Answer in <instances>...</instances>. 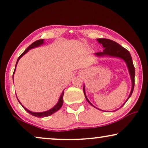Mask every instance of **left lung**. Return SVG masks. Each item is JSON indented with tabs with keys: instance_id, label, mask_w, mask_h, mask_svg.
Returning a JSON list of instances; mask_svg holds the SVG:
<instances>
[{
	"instance_id": "8db88e82",
	"label": "left lung",
	"mask_w": 148,
	"mask_h": 148,
	"mask_svg": "<svg viewBox=\"0 0 148 148\" xmlns=\"http://www.w3.org/2000/svg\"><path fill=\"white\" fill-rule=\"evenodd\" d=\"M97 41L99 42L102 44L103 47H104L103 51L102 52H97L95 53L96 56H112V57H116V58H121L125 62V63L127 64V66L128 69H129V72H130V76H131V78H132V90H131L130 95L129 96V97L127 99V101L125 102L123 105L121 107L123 106L127 100L130 99L131 96H132L133 91H134V84H135V68L134 66V64H133V61H132V56H131L130 53L129 52V51L127 49H126L125 48H124L123 47H122L121 45L119 44V43H116L115 41H114L113 40H111V39H97ZM83 91H84V94L85 96V98H86V101L88 102V103H90V105L93 106L90 101H88V99H87L86 93H85V88H84V86L83 87ZM93 107H95V106ZM100 110V109H99ZM102 111V110H101Z\"/></svg>"
}]
</instances>
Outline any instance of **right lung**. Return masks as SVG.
<instances>
[{"instance_id":"1","label":"right lung","mask_w":148,"mask_h":148,"mask_svg":"<svg viewBox=\"0 0 148 148\" xmlns=\"http://www.w3.org/2000/svg\"><path fill=\"white\" fill-rule=\"evenodd\" d=\"M43 43V39H39V40L35 41V42H33V43H32V44H31V45H29V47H27V49H25V51H23V53H22V54H21V56H20L19 57H18V58L17 61H16V65H15V68H14V72H13V74H14V72H15L16 64H17L18 60H19L20 58H21L22 56L24 55V54H25L27 52V51H28L29 50V49H32V48H34V47H38V46H39V45H42ZM63 96H64V91H63V92H62L61 96H60V99H59V101H58V103L56 104V105L55 106H54V107L52 108V109H49V110H48V111H47L41 112V113H34V112L30 111H29L28 109H27L25 107H24L22 105H21L23 106V107L24 108L25 110V111H26L27 112H28L29 113L31 114V115H32L35 116H37V117H45V116H49V115H52L53 113H56V111H58V110H59V109H60V108L62 107V105H63V102H64V101H63ZM18 102H19V101H18ZM19 103H20V102H19ZM20 104H21V103H20Z\"/></svg>"}]
</instances>
